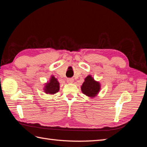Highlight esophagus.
Here are the masks:
<instances>
[{"label":"esophagus","instance_id":"obj_1","mask_svg":"<svg viewBox=\"0 0 147 147\" xmlns=\"http://www.w3.org/2000/svg\"><path fill=\"white\" fill-rule=\"evenodd\" d=\"M74 82V79L73 78H68L67 80V83H73Z\"/></svg>","mask_w":147,"mask_h":147}]
</instances>
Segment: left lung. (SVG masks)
I'll return each instance as SVG.
<instances>
[{"label":"left lung","instance_id":"1","mask_svg":"<svg viewBox=\"0 0 147 147\" xmlns=\"http://www.w3.org/2000/svg\"><path fill=\"white\" fill-rule=\"evenodd\" d=\"M81 89L84 94L93 98L98 93L100 90V84L94 80L92 76L88 75L85 79Z\"/></svg>","mask_w":147,"mask_h":147}]
</instances>
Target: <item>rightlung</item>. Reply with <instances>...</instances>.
Here are the masks:
<instances>
[{"instance_id": "1", "label": "right lung", "mask_w": 147, "mask_h": 147, "mask_svg": "<svg viewBox=\"0 0 147 147\" xmlns=\"http://www.w3.org/2000/svg\"><path fill=\"white\" fill-rule=\"evenodd\" d=\"M44 92L47 94H55L59 90V83L57 79L54 76H52L49 82H47L44 86Z\"/></svg>"}]
</instances>
